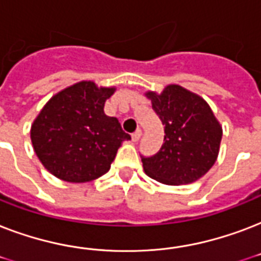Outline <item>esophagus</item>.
<instances>
[{"instance_id":"esophagus-1","label":"esophagus","mask_w":261,"mask_h":261,"mask_svg":"<svg viewBox=\"0 0 261 261\" xmlns=\"http://www.w3.org/2000/svg\"><path fill=\"white\" fill-rule=\"evenodd\" d=\"M141 135H142V130H141V128H138V130L135 131V133H133L131 138H133V141H134V142H138L139 138H141Z\"/></svg>"}]
</instances>
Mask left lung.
I'll return each instance as SVG.
<instances>
[{
	"mask_svg": "<svg viewBox=\"0 0 261 261\" xmlns=\"http://www.w3.org/2000/svg\"><path fill=\"white\" fill-rule=\"evenodd\" d=\"M147 97L165 133L155 154L141 155L147 176L171 186L202 177L214 165L222 138L208 104L178 85H169L161 94L149 92Z\"/></svg>",
	"mask_w": 261,
	"mask_h": 261,
	"instance_id": "obj_1",
	"label": "left lung"
}]
</instances>
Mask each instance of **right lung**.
Here are the masks:
<instances>
[{"mask_svg": "<svg viewBox=\"0 0 261 261\" xmlns=\"http://www.w3.org/2000/svg\"><path fill=\"white\" fill-rule=\"evenodd\" d=\"M114 88L83 81L55 94L35 119L31 139L47 171L65 181L84 182L110 171L124 133L116 118L104 114Z\"/></svg>", "mask_w": 261, "mask_h": 261, "instance_id": "obj_1", "label": "right lung"}]
</instances>
